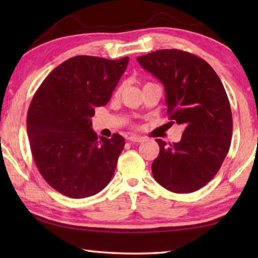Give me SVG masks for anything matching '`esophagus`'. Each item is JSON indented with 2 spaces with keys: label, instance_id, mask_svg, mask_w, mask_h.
<instances>
[{
  "label": "esophagus",
  "instance_id": "obj_1",
  "mask_svg": "<svg viewBox=\"0 0 258 258\" xmlns=\"http://www.w3.org/2000/svg\"><path fill=\"white\" fill-rule=\"evenodd\" d=\"M131 142H142L145 141V138L142 137H139V135H130L127 138Z\"/></svg>",
  "mask_w": 258,
  "mask_h": 258
}]
</instances>
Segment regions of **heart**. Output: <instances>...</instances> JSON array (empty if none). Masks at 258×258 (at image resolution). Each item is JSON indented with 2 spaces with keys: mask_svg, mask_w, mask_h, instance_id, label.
<instances>
[{
  "mask_svg": "<svg viewBox=\"0 0 258 258\" xmlns=\"http://www.w3.org/2000/svg\"><path fill=\"white\" fill-rule=\"evenodd\" d=\"M121 90H123V86H119V87H118V90H117V92H116V93H117V94H119V93L121 92Z\"/></svg>",
  "mask_w": 258,
  "mask_h": 258,
  "instance_id": "obj_1",
  "label": "heart"
}]
</instances>
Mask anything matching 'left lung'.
Wrapping results in <instances>:
<instances>
[{
    "label": "left lung",
    "instance_id": "1",
    "mask_svg": "<svg viewBox=\"0 0 258 258\" xmlns=\"http://www.w3.org/2000/svg\"><path fill=\"white\" fill-rule=\"evenodd\" d=\"M137 60L163 83L169 118L184 125L178 142L156 140L152 175L175 194L197 191L216 175L230 149L232 113L224 86L206 61L189 52L158 50Z\"/></svg>",
    "mask_w": 258,
    "mask_h": 258
}]
</instances>
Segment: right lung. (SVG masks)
I'll use <instances>...</instances> for the list:
<instances>
[{
  "instance_id": "add662e5",
  "label": "right lung",
  "mask_w": 258,
  "mask_h": 258,
  "mask_svg": "<svg viewBox=\"0 0 258 258\" xmlns=\"http://www.w3.org/2000/svg\"><path fill=\"white\" fill-rule=\"evenodd\" d=\"M128 60L73 56L34 94L27 113L30 150L41 175L63 196L91 197L111 180L125 140L119 134L98 139L91 118L95 107L109 102Z\"/></svg>"
}]
</instances>
